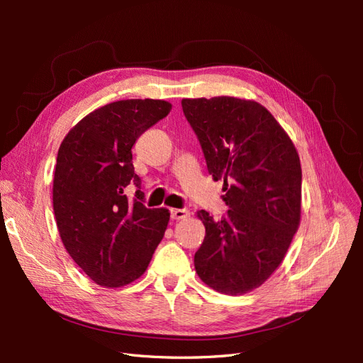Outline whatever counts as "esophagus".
Listing matches in <instances>:
<instances>
[{"label":"esophagus","mask_w":363,"mask_h":363,"mask_svg":"<svg viewBox=\"0 0 363 363\" xmlns=\"http://www.w3.org/2000/svg\"><path fill=\"white\" fill-rule=\"evenodd\" d=\"M191 213L188 208H171V218L174 221H180V219H186Z\"/></svg>","instance_id":"obj_1"}]
</instances>
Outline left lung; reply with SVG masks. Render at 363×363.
<instances>
[{"label": "left lung", "instance_id": "8db88e82", "mask_svg": "<svg viewBox=\"0 0 363 363\" xmlns=\"http://www.w3.org/2000/svg\"><path fill=\"white\" fill-rule=\"evenodd\" d=\"M207 171L223 180L228 212L206 227L194 263L208 288L242 295L259 288L286 256L301 219V164L289 135L267 107L236 96L183 98Z\"/></svg>", "mask_w": 363, "mask_h": 363}]
</instances>
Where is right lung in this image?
<instances>
[{"mask_svg":"<svg viewBox=\"0 0 363 363\" xmlns=\"http://www.w3.org/2000/svg\"><path fill=\"white\" fill-rule=\"evenodd\" d=\"M163 100H121L79 121L62 140L52 180V208L62 242L92 281L123 288L139 279L169 223L164 207L147 208L144 194L130 200L131 147L167 116Z\"/></svg>","mask_w":363,"mask_h":363,"instance_id":"add662e5","label":"right lung"}]
</instances>
